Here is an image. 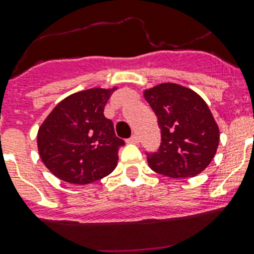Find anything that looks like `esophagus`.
I'll return each instance as SVG.
<instances>
[{
    "mask_svg": "<svg viewBox=\"0 0 254 254\" xmlns=\"http://www.w3.org/2000/svg\"><path fill=\"white\" fill-rule=\"evenodd\" d=\"M127 142L129 143H134V145H138L139 143V138H138V135L137 134H133L130 137V138L127 139Z\"/></svg>",
    "mask_w": 254,
    "mask_h": 254,
    "instance_id": "1",
    "label": "esophagus"
}]
</instances>
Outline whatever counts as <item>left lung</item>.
<instances>
[{"label": "left lung", "instance_id": "8db88e82", "mask_svg": "<svg viewBox=\"0 0 254 254\" xmlns=\"http://www.w3.org/2000/svg\"><path fill=\"white\" fill-rule=\"evenodd\" d=\"M161 127L158 151L147 154L153 171L171 178L200 174L216 154L219 127L205 101L190 88L162 83L143 91Z\"/></svg>", "mask_w": 254, "mask_h": 254}]
</instances>
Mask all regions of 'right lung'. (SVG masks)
<instances>
[{
  "label": "right lung",
  "mask_w": 254,
  "mask_h": 254,
  "mask_svg": "<svg viewBox=\"0 0 254 254\" xmlns=\"http://www.w3.org/2000/svg\"><path fill=\"white\" fill-rule=\"evenodd\" d=\"M117 89L91 88L65 97L54 108L38 130L42 162L62 181L89 185L116 169L120 146L104 107Z\"/></svg>",
  "instance_id": "obj_1"
}]
</instances>
